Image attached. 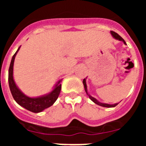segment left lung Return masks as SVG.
Listing matches in <instances>:
<instances>
[{"label":"left lung","instance_id":"8db88e82","mask_svg":"<svg viewBox=\"0 0 146 146\" xmlns=\"http://www.w3.org/2000/svg\"><path fill=\"white\" fill-rule=\"evenodd\" d=\"M110 33H111L112 36H113V37H114L115 39H118L119 40V41H122V42H123V43L125 44H126V42H125L124 40H123V38H122L121 36H120L117 33H115V32L114 31H110ZM82 83H83V85H84V88H85V91H86V94H88V96H89V98L91 99V101L94 102L95 104H98V105H99V106H102V107H104V108H114V107H115L117 105V104H118V103H116V104H104V103H101L99 102H98L97 100H96L95 98L92 97V96H91V95H89L88 94V91H87V86H86V79L83 80V81H82Z\"/></svg>","mask_w":146,"mask_h":146}]
</instances>
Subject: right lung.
<instances>
[{"instance_id":"1","label":"right lung","mask_w":146,"mask_h":146,"mask_svg":"<svg viewBox=\"0 0 146 146\" xmlns=\"http://www.w3.org/2000/svg\"><path fill=\"white\" fill-rule=\"evenodd\" d=\"M20 47L17 50L15 55H13L11 64H10L9 69V85L10 91H11L14 99L18 104H20V106L25 108L29 111L33 112V113H40V112L43 111L44 109H47L50 106H52L55 103V102L57 100L59 94H60V90H61L60 82L62 80L58 82L55 88L47 95L36 98H31L25 96V94L18 88L17 86L15 84L14 78H13L14 62H15V56L20 50Z\"/></svg>"}]
</instances>
